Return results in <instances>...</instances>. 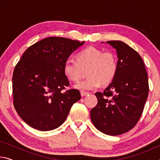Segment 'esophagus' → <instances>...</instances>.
Returning a JSON list of instances; mask_svg holds the SVG:
<instances>
[{
  "label": "esophagus",
  "instance_id": "34e87169",
  "mask_svg": "<svg viewBox=\"0 0 160 160\" xmlns=\"http://www.w3.org/2000/svg\"><path fill=\"white\" fill-rule=\"evenodd\" d=\"M80 93H81V96H82V97L88 95V94H89V92H84V91H81Z\"/></svg>",
  "mask_w": 160,
  "mask_h": 160
}]
</instances>
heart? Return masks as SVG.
I'll use <instances>...</instances> for the list:
<instances>
[{"label": "heart", "mask_w": 160, "mask_h": 160, "mask_svg": "<svg viewBox=\"0 0 160 160\" xmlns=\"http://www.w3.org/2000/svg\"><path fill=\"white\" fill-rule=\"evenodd\" d=\"M117 58L112 51H105L89 47L78 53L77 61L68 59L63 66V72L70 81H78L83 70L88 69V78L75 85L80 90H92L101 84L107 85L114 78L117 71Z\"/></svg>", "instance_id": "heart-1"}]
</instances>
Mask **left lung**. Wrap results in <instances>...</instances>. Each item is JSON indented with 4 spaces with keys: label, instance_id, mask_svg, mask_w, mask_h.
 <instances>
[{
    "label": "left lung",
    "instance_id": "1",
    "mask_svg": "<svg viewBox=\"0 0 160 160\" xmlns=\"http://www.w3.org/2000/svg\"><path fill=\"white\" fill-rule=\"evenodd\" d=\"M107 43L116 50L117 71L104 92L95 93L98 102L90 117L99 131L118 135L130 131L139 121L148 96V79L137 51L121 41Z\"/></svg>",
    "mask_w": 160,
    "mask_h": 160
}]
</instances>
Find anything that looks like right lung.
<instances>
[{
	"mask_svg": "<svg viewBox=\"0 0 160 160\" xmlns=\"http://www.w3.org/2000/svg\"><path fill=\"white\" fill-rule=\"evenodd\" d=\"M85 44L64 37L46 38L27 49L12 75L13 104L21 118L42 131L63 123L72 104L81 98L78 90H68L65 62Z\"/></svg>",
	"mask_w": 160,
	"mask_h": 160,
	"instance_id": "add662e5",
	"label": "right lung"
}]
</instances>
